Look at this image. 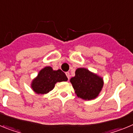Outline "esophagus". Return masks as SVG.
Masks as SVG:
<instances>
[{"label": "esophagus", "mask_w": 133, "mask_h": 133, "mask_svg": "<svg viewBox=\"0 0 133 133\" xmlns=\"http://www.w3.org/2000/svg\"><path fill=\"white\" fill-rule=\"evenodd\" d=\"M66 75L68 79H69V78H70V73H69V72H66Z\"/></svg>", "instance_id": "esophagus-1"}]
</instances>
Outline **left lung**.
Returning <instances> with one entry per match:
<instances>
[{
	"label": "left lung",
	"mask_w": 133,
	"mask_h": 133,
	"mask_svg": "<svg viewBox=\"0 0 133 133\" xmlns=\"http://www.w3.org/2000/svg\"><path fill=\"white\" fill-rule=\"evenodd\" d=\"M78 98L89 101L97 98L104 84L103 78L85 68H78L70 80Z\"/></svg>",
	"instance_id": "left-lung-1"
}]
</instances>
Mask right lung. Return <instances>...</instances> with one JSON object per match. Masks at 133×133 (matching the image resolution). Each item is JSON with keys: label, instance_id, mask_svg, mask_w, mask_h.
<instances>
[{"label": "right lung", "instance_id": "right-lung-1", "mask_svg": "<svg viewBox=\"0 0 133 133\" xmlns=\"http://www.w3.org/2000/svg\"><path fill=\"white\" fill-rule=\"evenodd\" d=\"M68 80L64 72L61 69L55 70L50 66H46L41 69L38 75L32 81L31 89L36 94H46L52 90L56 83Z\"/></svg>", "mask_w": 133, "mask_h": 133}]
</instances>
